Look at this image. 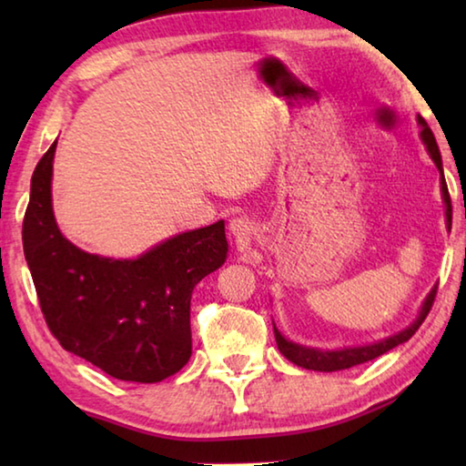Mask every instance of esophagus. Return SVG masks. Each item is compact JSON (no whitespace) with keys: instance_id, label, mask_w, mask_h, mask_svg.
<instances>
[{"instance_id":"esophagus-1","label":"esophagus","mask_w":466,"mask_h":466,"mask_svg":"<svg viewBox=\"0 0 466 466\" xmlns=\"http://www.w3.org/2000/svg\"><path fill=\"white\" fill-rule=\"evenodd\" d=\"M250 230H252V224H250L248 218L240 216V218H234L230 222V234L234 236V238H238V240L248 238Z\"/></svg>"}]
</instances>
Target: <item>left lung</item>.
Masks as SVG:
<instances>
[{
    "label": "left lung",
    "mask_w": 466,
    "mask_h": 466,
    "mask_svg": "<svg viewBox=\"0 0 466 466\" xmlns=\"http://www.w3.org/2000/svg\"><path fill=\"white\" fill-rule=\"evenodd\" d=\"M417 123H420V136L423 146L428 147V152L431 156L433 164H436L438 170H440V187H441V197H444V205H446V228L451 230L452 228V205H451V195H448V187H446V178H444V168H441V156H440V149L436 144V137H433L431 129L428 127V123H425L423 116L417 115ZM436 291L438 286H433L430 289V294L425 296L423 304H421V310L417 314V319L409 325L407 329L399 330L397 335H390L382 339V341H376V343H370V345H360V347H341V350H319V347H306V345H299L289 341V339L283 337L278 327H275L273 322V330H275V341H278L279 351L286 356L291 364H296L299 368H306V370H314V372H337V370H347V368H353L358 364H364V361L374 360L378 356H382V353L390 351L392 347H397L400 343L409 341L415 335V330L421 327V322L428 317V312L431 310V304H433V298H436Z\"/></svg>",
    "instance_id": "1"
}]
</instances>
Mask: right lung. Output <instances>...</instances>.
Returning <instances> with one entry per match:
<instances>
[{
    "label": "right lung",
    "mask_w": 466,
    "mask_h": 466,
    "mask_svg": "<svg viewBox=\"0 0 466 466\" xmlns=\"http://www.w3.org/2000/svg\"><path fill=\"white\" fill-rule=\"evenodd\" d=\"M30 180L22 242L38 304L63 350L127 382H160L191 358V296L228 257L224 219L156 244L137 258L77 248L53 216V157Z\"/></svg>",
    "instance_id": "obj_1"
}]
</instances>
